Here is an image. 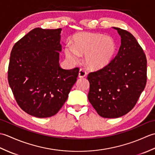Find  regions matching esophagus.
<instances>
[{"label":"esophagus","mask_w":155,"mask_h":155,"mask_svg":"<svg viewBox=\"0 0 155 155\" xmlns=\"http://www.w3.org/2000/svg\"><path fill=\"white\" fill-rule=\"evenodd\" d=\"M86 75H87V72L85 71L84 69L81 68L79 70V72H78V77L83 78L84 77H86Z\"/></svg>","instance_id":"obj_1"}]
</instances>
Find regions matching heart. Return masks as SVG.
<instances>
[{
	"label": "heart",
	"instance_id": "1",
	"mask_svg": "<svg viewBox=\"0 0 155 155\" xmlns=\"http://www.w3.org/2000/svg\"><path fill=\"white\" fill-rule=\"evenodd\" d=\"M117 51L114 39L103 34L83 32L72 37V45L68 43L65 54L71 61L77 62L80 55H84L85 64L93 70H99L110 63Z\"/></svg>",
	"mask_w": 155,
	"mask_h": 155
}]
</instances>
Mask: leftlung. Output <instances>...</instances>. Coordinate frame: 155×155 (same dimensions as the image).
I'll list each match as a JSON object with an SVG mask.
<instances>
[{
  "instance_id": "obj_1",
  "label": "left lung",
  "mask_w": 155,
  "mask_h": 155,
  "mask_svg": "<svg viewBox=\"0 0 155 155\" xmlns=\"http://www.w3.org/2000/svg\"><path fill=\"white\" fill-rule=\"evenodd\" d=\"M121 38L118 54L106 67L90 72L88 101L103 118H118L135 106L147 83V58L134 36L113 27Z\"/></svg>"
}]
</instances>
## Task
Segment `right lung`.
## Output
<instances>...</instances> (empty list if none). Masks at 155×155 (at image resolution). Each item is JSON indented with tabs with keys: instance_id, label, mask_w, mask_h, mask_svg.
<instances>
[{
	"instance_id": "obj_1",
	"label": "right lung",
	"mask_w": 155,
	"mask_h": 155,
	"mask_svg": "<svg viewBox=\"0 0 155 155\" xmlns=\"http://www.w3.org/2000/svg\"><path fill=\"white\" fill-rule=\"evenodd\" d=\"M61 28H35L11 51L8 83L19 107L28 114L47 118L57 114L77 81L79 68L59 64Z\"/></svg>"
}]
</instances>
